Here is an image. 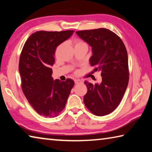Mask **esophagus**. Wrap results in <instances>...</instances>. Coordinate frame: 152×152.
Segmentation results:
<instances>
[{"instance_id":"34e87169","label":"esophagus","mask_w":152,"mask_h":152,"mask_svg":"<svg viewBox=\"0 0 152 152\" xmlns=\"http://www.w3.org/2000/svg\"><path fill=\"white\" fill-rule=\"evenodd\" d=\"M74 82H75L76 84H80V83H82V81L80 80H78V79H76L75 80H74Z\"/></svg>"}]
</instances>
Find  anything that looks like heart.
I'll list each match as a JSON object with an SVG mask.
<instances>
[{
	"label": "heart",
	"instance_id": "obj_1",
	"mask_svg": "<svg viewBox=\"0 0 152 152\" xmlns=\"http://www.w3.org/2000/svg\"><path fill=\"white\" fill-rule=\"evenodd\" d=\"M82 43V42H78V43H76V44H78V43Z\"/></svg>",
	"mask_w": 152,
	"mask_h": 152
}]
</instances>
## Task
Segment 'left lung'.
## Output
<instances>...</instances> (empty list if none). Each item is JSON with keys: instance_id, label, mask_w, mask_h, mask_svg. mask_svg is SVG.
<instances>
[{"instance_id": "obj_1", "label": "left lung", "mask_w": 152, "mask_h": 152, "mask_svg": "<svg viewBox=\"0 0 152 152\" xmlns=\"http://www.w3.org/2000/svg\"><path fill=\"white\" fill-rule=\"evenodd\" d=\"M78 37L92 48L89 61L101 71V83L85 81L86 107L97 116L112 113L120 103L129 82L127 50L119 36L105 28L76 31Z\"/></svg>"}]
</instances>
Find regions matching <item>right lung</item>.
I'll use <instances>...</instances> for the list:
<instances>
[{"label": "right lung", "instance_id": "add662e5", "mask_svg": "<svg viewBox=\"0 0 152 152\" xmlns=\"http://www.w3.org/2000/svg\"><path fill=\"white\" fill-rule=\"evenodd\" d=\"M74 31H39L29 36L20 56L19 71L23 92L36 112L44 117H56L66 106L74 85L52 78L56 48L70 38Z\"/></svg>", "mask_w": 152, "mask_h": 152}]
</instances>
